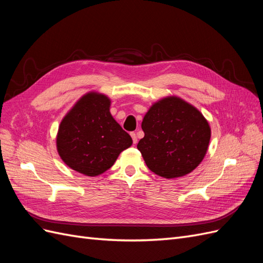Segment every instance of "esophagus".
Segmentation results:
<instances>
[{
	"mask_svg": "<svg viewBox=\"0 0 263 263\" xmlns=\"http://www.w3.org/2000/svg\"><path fill=\"white\" fill-rule=\"evenodd\" d=\"M130 136H132V138H133V142H134V144H137V136H136V134H135V133H130Z\"/></svg>",
	"mask_w": 263,
	"mask_h": 263,
	"instance_id": "34e87169",
	"label": "esophagus"
}]
</instances>
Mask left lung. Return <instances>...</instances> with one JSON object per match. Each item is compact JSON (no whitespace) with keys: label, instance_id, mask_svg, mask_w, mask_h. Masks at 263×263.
Masks as SVG:
<instances>
[{"label":"left lung","instance_id":"1","mask_svg":"<svg viewBox=\"0 0 263 263\" xmlns=\"http://www.w3.org/2000/svg\"><path fill=\"white\" fill-rule=\"evenodd\" d=\"M141 128L145 137L137 148L149 170L162 178L186 176L208 153L211 140L208 119L176 95L154 103L142 119Z\"/></svg>","mask_w":263,"mask_h":263}]
</instances>
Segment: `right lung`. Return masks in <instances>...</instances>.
I'll use <instances>...</instances> for the list:
<instances>
[{"mask_svg": "<svg viewBox=\"0 0 263 263\" xmlns=\"http://www.w3.org/2000/svg\"><path fill=\"white\" fill-rule=\"evenodd\" d=\"M109 107L107 95L91 91L62 118L55 145L69 168L87 177L100 176L133 145L132 137L115 121Z\"/></svg>", "mask_w": 263, "mask_h": 263, "instance_id": "obj_1", "label": "right lung"}]
</instances>
